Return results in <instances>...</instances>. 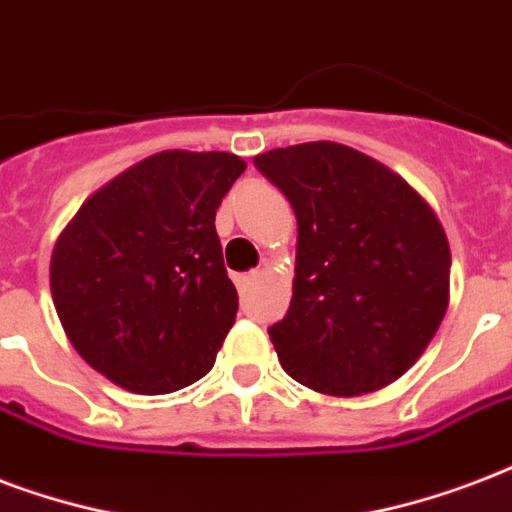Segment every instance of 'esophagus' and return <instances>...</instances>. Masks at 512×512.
Masks as SVG:
<instances>
[{
    "label": "esophagus",
    "instance_id": "34e87169",
    "mask_svg": "<svg viewBox=\"0 0 512 512\" xmlns=\"http://www.w3.org/2000/svg\"><path fill=\"white\" fill-rule=\"evenodd\" d=\"M257 276H260V273H244V276H236V284H239V290H244V287H249V284L255 282Z\"/></svg>",
    "mask_w": 512,
    "mask_h": 512
}]
</instances>
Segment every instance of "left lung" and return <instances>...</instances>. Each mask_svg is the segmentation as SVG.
<instances>
[{"label":"left lung","mask_w":512,"mask_h":512,"mask_svg":"<svg viewBox=\"0 0 512 512\" xmlns=\"http://www.w3.org/2000/svg\"><path fill=\"white\" fill-rule=\"evenodd\" d=\"M255 166L298 220L290 308L268 327L287 376L335 397L392 384L448 308L451 249L435 212L400 174L346 144L279 147Z\"/></svg>","instance_id":"8db88e82"}]
</instances>
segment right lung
<instances>
[{"mask_svg":"<svg viewBox=\"0 0 512 512\" xmlns=\"http://www.w3.org/2000/svg\"><path fill=\"white\" fill-rule=\"evenodd\" d=\"M244 169L233 152H158L93 193L58 236V319L112 384L169 395L212 370L239 311L214 214Z\"/></svg>","mask_w":512,"mask_h":512,"instance_id":"1","label":"right lung"}]
</instances>
